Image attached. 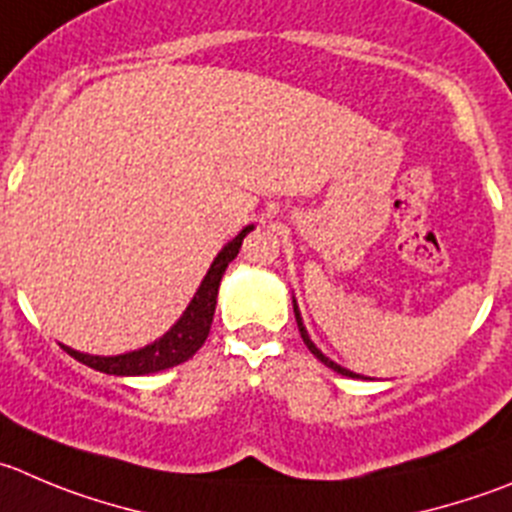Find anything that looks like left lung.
<instances>
[{
    "label": "left lung",
    "instance_id": "left-lung-1",
    "mask_svg": "<svg viewBox=\"0 0 512 512\" xmlns=\"http://www.w3.org/2000/svg\"><path fill=\"white\" fill-rule=\"evenodd\" d=\"M294 316H296V324H299L301 339H304V344H306V347H309V352L314 354V357L319 359L321 364H326V367H329V369H334V372H337V374H344V377H354V379H369V377H362V374L352 372V369L342 367V364H337V362H334V359H329V357H326L324 352H321L319 347H316L314 342H311L309 332H306V326H304V319H301V311H299V304H296V299H294Z\"/></svg>",
    "mask_w": 512,
    "mask_h": 512
}]
</instances>
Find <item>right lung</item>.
I'll list each match as a JSON object with an SVG mask.
<instances>
[{
    "mask_svg": "<svg viewBox=\"0 0 512 512\" xmlns=\"http://www.w3.org/2000/svg\"><path fill=\"white\" fill-rule=\"evenodd\" d=\"M251 231L253 223L243 228V231H238V236L231 238V241L218 251L211 269L206 271L201 286H198V291L193 294L191 304L186 306V311L180 314V319L170 326L168 332H165L163 337L155 339V342L145 344V347L140 349H133V352L113 354V357L77 352V349L65 347V344H60V347L65 349L70 357H75L77 362L87 364V367L97 369V372L115 374V377H143V374H155L163 372V369L175 367V364H183L203 347V342H206L208 332H211L213 311H216L218 286H221V279L223 274H226L228 264H231L238 256V251H241L243 238Z\"/></svg>",
    "mask_w": 512,
    "mask_h": 512,
    "instance_id": "right-lung-1",
    "label": "right lung"
}]
</instances>
